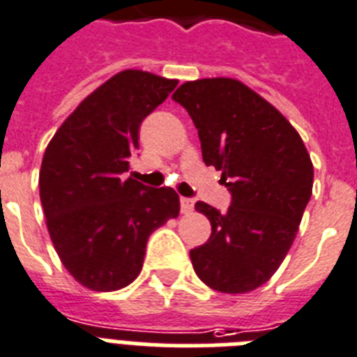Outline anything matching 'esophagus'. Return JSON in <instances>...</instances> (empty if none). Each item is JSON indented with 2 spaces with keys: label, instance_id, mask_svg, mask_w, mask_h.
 Wrapping results in <instances>:
<instances>
[{
  "label": "esophagus",
  "instance_id": "esophagus-1",
  "mask_svg": "<svg viewBox=\"0 0 357 357\" xmlns=\"http://www.w3.org/2000/svg\"><path fill=\"white\" fill-rule=\"evenodd\" d=\"M193 208H195L193 200L182 197V199H181V211L184 213V215H190V213L193 211Z\"/></svg>",
  "mask_w": 357,
  "mask_h": 357
}]
</instances>
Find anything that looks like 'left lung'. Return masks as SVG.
<instances>
[{
  "label": "left lung",
  "mask_w": 357,
  "mask_h": 357,
  "mask_svg": "<svg viewBox=\"0 0 357 357\" xmlns=\"http://www.w3.org/2000/svg\"><path fill=\"white\" fill-rule=\"evenodd\" d=\"M173 99L199 130L206 166L222 172L231 193L225 213L195 204L211 222L208 242L190 251L195 273L215 291H255L296 238L314 181L309 151L287 119L236 79L188 81Z\"/></svg>",
  "instance_id": "1"
}]
</instances>
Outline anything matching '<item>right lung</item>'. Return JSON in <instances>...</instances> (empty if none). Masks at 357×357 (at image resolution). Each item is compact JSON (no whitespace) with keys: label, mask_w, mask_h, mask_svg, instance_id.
<instances>
[{"label":"right lung","mask_w":357,"mask_h":357,"mask_svg":"<svg viewBox=\"0 0 357 357\" xmlns=\"http://www.w3.org/2000/svg\"><path fill=\"white\" fill-rule=\"evenodd\" d=\"M176 79L123 70L70 114L45 149L39 197L63 266L91 291H119L139 276L149 234L176 218L172 188L124 178L139 128Z\"/></svg>","instance_id":"obj_1"}]
</instances>
